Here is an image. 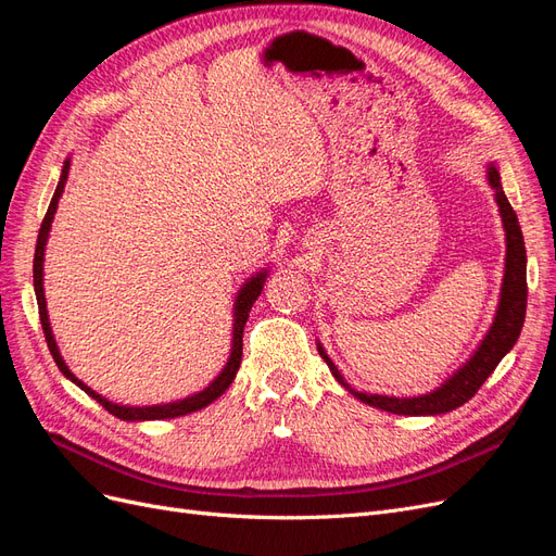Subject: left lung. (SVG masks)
Masks as SVG:
<instances>
[{
  "mask_svg": "<svg viewBox=\"0 0 556 556\" xmlns=\"http://www.w3.org/2000/svg\"><path fill=\"white\" fill-rule=\"evenodd\" d=\"M486 182H490V188L494 190L501 223H503V229H506V271H503L501 296H498L494 323L464 366H459L441 387H435V390L427 394L410 396V399L366 394V392L352 390V387L345 382V378L341 376L339 368H336V364L329 359L325 348L317 343L319 357L327 362L331 376L339 380L350 394H355L359 401L368 403V406L394 413V415L450 413L454 408L464 406L470 396H476L482 382L492 376L498 362L506 357L513 350V345L517 343L521 325H525V315H527V248L517 223V215L510 206L506 192L501 188V174L494 162L486 164Z\"/></svg>",
  "mask_w": 556,
  "mask_h": 556,
  "instance_id": "obj_1",
  "label": "left lung"
}]
</instances>
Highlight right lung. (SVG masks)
I'll return each mask as SVG.
<instances>
[{"label": "right lung", "instance_id": "add662e5", "mask_svg": "<svg viewBox=\"0 0 556 556\" xmlns=\"http://www.w3.org/2000/svg\"><path fill=\"white\" fill-rule=\"evenodd\" d=\"M70 166H72V160L66 157L64 166H62V174H60V182H58V188H55V194H53V199H50V206H48L46 217H43V223H41L39 239H37V250H35V292H37L39 317H41V327H43V336H46V343H48L50 355H53V359H55V364H58V368H60L64 378H70L88 396H92L97 403H102V406L111 415H115L117 419H125V422H146V419H172V417H180V415H188V413L206 408L208 403H213L217 396H223L227 387L233 382V378H237V371H239V366H241V355H243V327L248 323V315H250L252 304H255L257 296L262 294V288H264L268 271H266V268H262V271H257L255 276L248 278L243 288L239 290L237 301H233V331H231L229 359H227L223 371L217 374V378L208 387H204V390L192 394V396H185V399H178V401H172V403H160V406H123V403H113V401L104 399L102 394H97L94 390H90L86 382H80L70 371V366L64 364L60 350H58V343H55L53 329H50L48 311H46L43 255H46V243H48L50 225H53V217H55V211H58V201H60V197L64 192L66 176H70Z\"/></svg>", "mask_w": 556, "mask_h": 556}]
</instances>
